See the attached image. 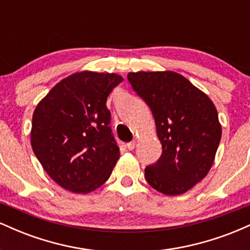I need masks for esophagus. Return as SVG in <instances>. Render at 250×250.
Returning a JSON list of instances; mask_svg holds the SVG:
<instances>
[{"label": "esophagus", "mask_w": 250, "mask_h": 250, "mask_svg": "<svg viewBox=\"0 0 250 250\" xmlns=\"http://www.w3.org/2000/svg\"><path fill=\"white\" fill-rule=\"evenodd\" d=\"M135 146H136V141H131V142L127 143V148L129 149V150H133V149L135 148Z\"/></svg>", "instance_id": "34e87169"}]
</instances>
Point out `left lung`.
<instances>
[{
	"instance_id": "obj_1",
	"label": "left lung",
	"mask_w": 250,
	"mask_h": 250,
	"mask_svg": "<svg viewBox=\"0 0 250 250\" xmlns=\"http://www.w3.org/2000/svg\"><path fill=\"white\" fill-rule=\"evenodd\" d=\"M134 91L150 108L162 154L145 170L166 195H180L205 179L220 145L221 125L211 100L174 71L129 73Z\"/></svg>"
}]
</instances>
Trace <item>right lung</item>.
<instances>
[{"mask_svg": "<svg viewBox=\"0 0 250 250\" xmlns=\"http://www.w3.org/2000/svg\"><path fill=\"white\" fill-rule=\"evenodd\" d=\"M122 81L117 74L81 71L57 83L36 105L31 147L62 188L87 194L110 176L120 149L105 102Z\"/></svg>", "mask_w": 250, "mask_h": 250, "instance_id": "add662e5", "label": "right lung"}]
</instances>
